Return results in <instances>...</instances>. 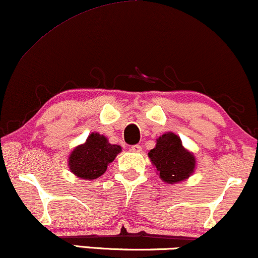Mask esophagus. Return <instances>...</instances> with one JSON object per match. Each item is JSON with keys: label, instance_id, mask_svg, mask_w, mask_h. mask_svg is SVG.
Returning <instances> with one entry per match:
<instances>
[{"label": "esophagus", "instance_id": "34e87169", "mask_svg": "<svg viewBox=\"0 0 258 258\" xmlns=\"http://www.w3.org/2000/svg\"><path fill=\"white\" fill-rule=\"evenodd\" d=\"M130 151L134 152V153H140V152L142 151V147L140 145H134V146H132V147H130Z\"/></svg>", "mask_w": 258, "mask_h": 258}]
</instances>
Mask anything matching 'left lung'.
Listing matches in <instances>:
<instances>
[{
    "mask_svg": "<svg viewBox=\"0 0 258 258\" xmlns=\"http://www.w3.org/2000/svg\"><path fill=\"white\" fill-rule=\"evenodd\" d=\"M159 177L165 183L174 184L187 179L195 170L196 159L183 147L180 138L173 133H165L157 139V145L148 153Z\"/></svg>",
    "mask_w": 258,
    "mask_h": 258,
    "instance_id": "left-lung-1",
    "label": "left lung"
}]
</instances>
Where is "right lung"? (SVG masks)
Instances as JSON below:
<instances>
[{
    "label": "right lung",
    "instance_id": "1",
    "mask_svg": "<svg viewBox=\"0 0 258 258\" xmlns=\"http://www.w3.org/2000/svg\"><path fill=\"white\" fill-rule=\"evenodd\" d=\"M120 151V146L111 145L104 135L92 133L85 144L74 148L69 155L68 166L76 177L95 179L105 173L107 165L112 163Z\"/></svg>",
    "mask_w": 258,
    "mask_h": 258
}]
</instances>
